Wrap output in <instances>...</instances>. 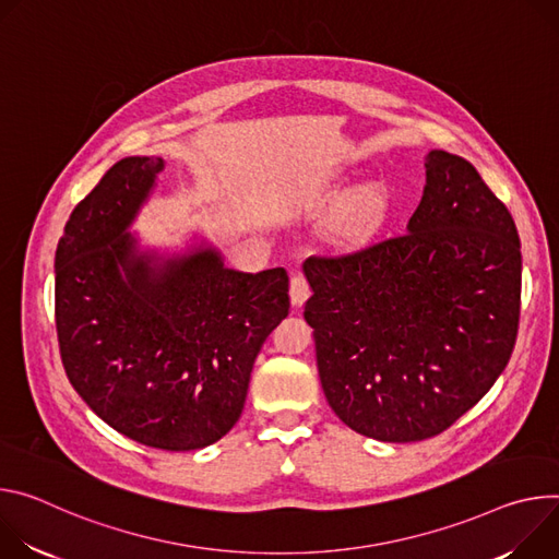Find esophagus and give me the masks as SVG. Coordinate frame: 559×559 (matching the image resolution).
Segmentation results:
<instances>
[{"label":"esophagus","mask_w":559,"mask_h":559,"mask_svg":"<svg viewBox=\"0 0 559 559\" xmlns=\"http://www.w3.org/2000/svg\"><path fill=\"white\" fill-rule=\"evenodd\" d=\"M290 304L293 306H301L308 297H311V286H308L306 277L301 273H295L290 277Z\"/></svg>","instance_id":"34e87169"}]
</instances>
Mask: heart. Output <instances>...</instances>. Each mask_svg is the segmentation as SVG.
Segmentation results:
<instances>
[{
	"mask_svg": "<svg viewBox=\"0 0 559 559\" xmlns=\"http://www.w3.org/2000/svg\"><path fill=\"white\" fill-rule=\"evenodd\" d=\"M389 215V193L382 183H359L346 193L324 224L326 246L335 253H355L373 241Z\"/></svg>",
	"mask_w": 559,
	"mask_h": 559,
	"instance_id": "1",
	"label": "heart"
}]
</instances>
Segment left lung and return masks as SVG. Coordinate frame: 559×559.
I'll return each instance as SVG.
<instances>
[{
    "label": "left lung",
    "instance_id": "8db88e82",
    "mask_svg": "<svg viewBox=\"0 0 559 559\" xmlns=\"http://www.w3.org/2000/svg\"><path fill=\"white\" fill-rule=\"evenodd\" d=\"M424 166L408 233L304 264L324 395L348 428L380 442L455 424L502 376L520 324L509 209L464 157L430 151Z\"/></svg>",
    "mask_w": 559,
    "mask_h": 559
}]
</instances>
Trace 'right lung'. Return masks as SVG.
<instances>
[{
  "label": "right lung",
  "instance_id": "right-lung-1",
  "mask_svg": "<svg viewBox=\"0 0 559 559\" xmlns=\"http://www.w3.org/2000/svg\"><path fill=\"white\" fill-rule=\"evenodd\" d=\"M162 170V157H123L75 206L55 253V324L73 389L108 426L195 451L239 419L255 357L288 316V275L226 269L211 246L140 251L129 228Z\"/></svg>",
  "mask_w": 559,
  "mask_h": 559
}]
</instances>
